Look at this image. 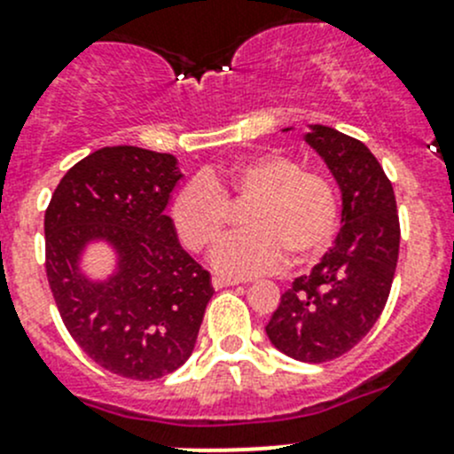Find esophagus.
<instances>
[{
	"instance_id": "34e87169",
	"label": "esophagus",
	"mask_w": 454,
	"mask_h": 454,
	"mask_svg": "<svg viewBox=\"0 0 454 454\" xmlns=\"http://www.w3.org/2000/svg\"><path fill=\"white\" fill-rule=\"evenodd\" d=\"M241 284L239 279H231V277H213V288L215 290H222V288H228V286H237Z\"/></svg>"
}]
</instances>
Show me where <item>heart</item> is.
I'll use <instances>...</instances> for the list:
<instances>
[{
    "instance_id": "obj_1",
    "label": "heart",
    "mask_w": 454,
    "mask_h": 454,
    "mask_svg": "<svg viewBox=\"0 0 454 454\" xmlns=\"http://www.w3.org/2000/svg\"><path fill=\"white\" fill-rule=\"evenodd\" d=\"M248 204V228L226 237L210 253L217 272L250 277L319 254L339 222L337 192L324 175L303 170L293 157L259 153L223 170L184 184L170 206L175 231L192 253H201L226 232L231 206Z\"/></svg>"
}]
</instances>
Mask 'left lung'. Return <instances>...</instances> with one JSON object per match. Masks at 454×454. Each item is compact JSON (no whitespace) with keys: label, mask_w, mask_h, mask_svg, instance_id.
Segmentation results:
<instances>
[{"label":"left lung","mask_w":454,"mask_h":454,"mask_svg":"<svg viewBox=\"0 0 454 454\" xmlns=\"http://www.w3.org/2000/svg\"><path fill=\"white\" fill-rule=\"evenodd\" d=\"M303 139L341 191V228L310 275L281 294L266 334L288 357L321 364L355 348L380 319L397 268L399 215L393 184L359 139L319 124Z\"/></svg>","instance_id":"left-lung-1"}]
</instances>
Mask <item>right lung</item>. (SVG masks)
Returning <instances> with one entry per match:
<instances>
[{
	"instance_id": "obj_1",
	"label": "right lung",
	"mask_w": 454,
	"mask_h": 454,
	"mask_svg": "<svg viewBox=\"0 0 454 454\" xmlns=\"http://www.w3.org/2000/svg\"><path fill=\"white\" fill-rule=\"evenodd\" d=\"M179 179L168 153L106 146L61 177L43 217L46 275L64 325L92 362L126 380L177 371L215 293L164 213ZM99 240L116 250V270L90 280L78 263Z\"/></svg>"
}]
</instances>
